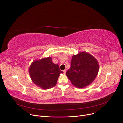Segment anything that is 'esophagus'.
<instances>
[{
  "label": "esophagus",
  "instance_id": "esophagus-1",
  "mask_svg": "<svg viewBox=\"0 0 123 123\" xmlns=\"http://www.w3.org/2000/svg\"><path fill=\"white\" fill-rule=\"evenodd\" d=\"M66 69H64V70H63V72H64V74L66 73Z\"/></svg>",
  "mask_w": 123,
  "mask_h": 123
}]
</instances>
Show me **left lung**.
<instances>
[{"mask_svg": "<svg viewBox=\"0 0 123 123\" xmlns=\"http://www.w3.org/2000/svg\"><path fill=\"white\" fill-rule=\"evenodd\" d=\"M99 63L96 58L87 52H80L72 57L70 69L66 75L78 88L91 84L98 73Z\"/></svg>", "mask_w": 123, "mask_h": 123, "instance_id": "8db88e82", "label": "left lung"}]
</instances>
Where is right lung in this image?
Segmentation results:
<instances>
[{
  "mask_svg": "<svg viewBox=\"0 0 123 123\" xmlns=\"http://www.w3.org/2000/svg\"><path fill=\"white\" fill-rule=\"evenodd\" d=\"M29 73L33 82L43 89H48L55 86L60 74L58 64H54L51 57L35 60L29 68Z\"/></svg>",
  "mask_w": 123,
  "mask_h": 123,
  "instance_id": "right-lung-1",
  "label": "right lung"
}]
</instances>
